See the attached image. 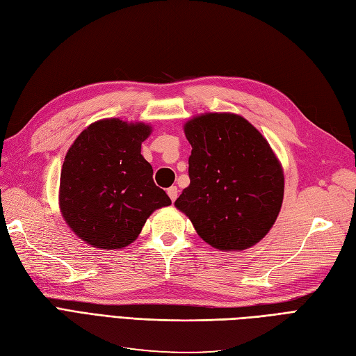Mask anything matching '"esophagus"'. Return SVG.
<instances>
[{
	"label": "esophagus",
	"mask_w": 356,
	"mask_h": 356,
	"mask_svg": "<svg viewBox=\"0 0 356 356\" xmlns=\"http://www.w3.org/2000/svg\"><path fill=\"white\" fill-rule=\"evenodd\" d=\"M168 196L170 197V200H172V202H175V200H177V197H178V188H177L175 186L169 187V188H168Z\"/></svg>",
	"instance_id": "1"
}]
</instances>
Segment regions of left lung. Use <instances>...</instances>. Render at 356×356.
Wrapping results in <instances>:
<instances>
[{
	"label": "left lung",
	"mask_w": 356,
	"mask_h": 356,
	"mask_svg": "<svg viewBox=\"0 0 356 356\" xmlns=\"http://www.w3.org/2000/svg\"><path fill=\"white\" fill-rule=\"evenodd\" d=\"M184 132L191 144L190 186L177 199L200 238L221 251L260 242L284 199V174L270 145L243 117L209 113Z\"/></svg>",
	"instance_id": "1"
}]
</instances>
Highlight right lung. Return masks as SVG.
<instances>
[{
    "label": "right lung",
    "instance_id": "add662e5",
    "mask_svg": "<svg viewBox=\"0 0 356 356\" xmlns=\"http://www.w3.org/2000/svg\"><path fill=\"white\" fill-rule=\"evenodd\" d=\"M152 127L118 118L96 122L68 149L60 172L63 218L84 242L102 250L132 243L153 211L170 204L141 154Z\"/></svg>",
    "mask_w": 356,
    "mask_h": 356
}]
</instances>
